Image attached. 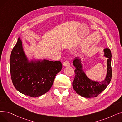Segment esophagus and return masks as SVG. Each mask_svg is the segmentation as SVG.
Instances as JSON below:
<instances>
[{
  "instance_id": "esophagus-1",
  "label": "esophagus",
  "mask_w": 122,
  "mask_h": 122,
  "mask_svg": "<svg viewBox=\"0 0 122 122\" xmlns=\"http://www.w3.org/2000/svg\"><path fill=\"white\" fill-rule=\"evenodd\" d=\"M70 65V63L69 61L68 60H66V61H64V62L63 63V66H67Z\"/></svg>"
}]
</instances>
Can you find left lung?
Wrapping results in <instances>:
<instances>
[{
  "instance_id": "8db88e82",
  "label": "left lung",
  "mask_w": 122,
  "mask_h": 122,
  "mask_svg": "<svg viewBox=\"0 0 122 122\" xmlns=\"http://www.w3.org/2000/svg\"><path fill=\"white\" fill-rule=\"evenodd\" d=\"M105 56L107 59V74L105 80L101 83L89 79L82 70V64L80 58L76 57L73 60V65L76 68L74 70L75 77L73 82V87L75 92L85 98H94L98 96L106 88L112 78L111 51L108 48L104 49Z\"/></svg>"
}]
</instances>
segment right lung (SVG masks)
Segmentation results:
<instances>
[{
    "instance_id": "right-lung-1",
    "label": "right lung",
    "mask_w": 122,
    "mask_h": 122,
    "mask_svg": "<svg viewBox=\"0 0 122 122\" xmlns=\"http://www.w3.org/2000/svg\"><path fill=\"white\" fill-rule=\"evenodd\" d=\"M10 74L16 89L31 97L41 96L51 88L55 76L62 68L60 61L28 62L19 38L10 57Z\"/></svg>"
}]
</instances>
